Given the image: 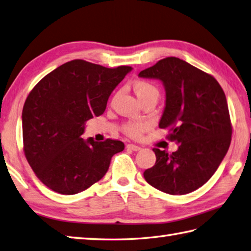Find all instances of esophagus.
Wrapping results in <instances>:
<instances>
[{"label": "esophagus", "mask_w": 251, "mask_h": 251, "mask_svg": "<svg viewBox=\"0 0 251 251\" xmlns=\"http://www.w3.org/2000/svg\"><path fill=\"white\" fill-rule=\"evenodd\" d=\"M127 149H130V150H133V151H138V150H140L141 148L139 147V146H137V145H134V144H128V145H127Z\"/></svg>", "instance_id": "34e87169"}]
</instances>
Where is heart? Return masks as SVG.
<instances>
[{
	"mask_svg": "<svg viewBox=\"0 0 251 251\" xmlns=\"http://www.w3.org/2000/svg\"><path fill=\"white\" fill-rule=\"evenodd\" d=\"M133 90L136 97L140 101L148 98L158 99L159 91L153 84L147 81H136L133 84ZM147 128V125L144 122H129L124 126V131L131 136V137H138Z\"/></svg>",
	"mask_w": 251,
	"mask_h": 251,
	"instance_id": "1",
	"label": "heart"
}]
</instances>
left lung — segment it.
Segmentation results:
<instances>
[{
	"label": "left lung",
	"mask_w": 251,
	"mask_h": 251,
	"mask_svg": "<svg viewBox=\"0 0 251 251\" xmlns=\"http://www.w3.org/2000/svg\"><path fill=\"white\" fill-rule=\"evenodd\" d=\"M138 76L162 82L166 106L159 127L179 144L171 154L153 148L156 163L144 172L153 188L188 194L211 179L228 151L231 125L226 97L212 75L176 57L159 60Z\"/></svg>",
	"instance_id": "1"
}]
</instances>
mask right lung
<instances>
[{
	"mask_svg": "<svg viewBox=\"0 0 251 251\" xmlns=\"http://www.w3.org/2000/svg\"><path fill=\"white\" fill-rule=\"evenodd\" d=\"M133 68L114 69L72 60L40 80L22 113L24 152L35 175L60 194H76L105 176L123 141L82 138L85 123L102 115L107 100Z\"/></svg>",
	"mask_w": 251,
	"mask_h": 251,
	"instance_id": "obj_1",
	"label": "right lung"
}]
</instances>
